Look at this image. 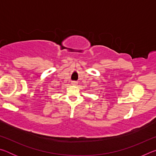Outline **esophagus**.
<instances>
[{"mask_svg": "<svg viewBox=\"0 0 156 156\" xmlns=\"http://www.w3.org/2000/svg\"><path fill=\"white\" fill-rule=\"evenodd\" d=\"M72 85H77V84H78V82H76V81H72Z\"/></svg>", "mask_w": 156, "mask_h": 156, "instance_id": "34e87169", "label": "esophagus"}]
</instances>
